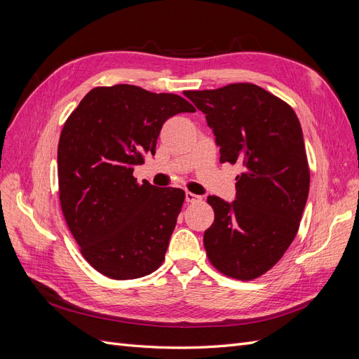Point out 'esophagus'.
<instances>
[{
    "mask_svg": "<svg viewBox=\"0 0 359 359\" xmlns=\"http://www.w3.org/2000/svg\"><path fill=\"white\" fill-rule=\"evenodd\" d=\"M186 201L189 203H194V202H201L202 201V196H199V194H194L191 191H186Z\"/></svg>",
    "mask_w": 359,
    "mask_h": 359,
    "instance_id": "obj_1",
    "label": "esophagus"
}]
</instances>
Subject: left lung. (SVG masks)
Masks as SVG:
<instances>
[{"instance_id": "left-lung-1", "label": "left lung", "mask_w": 359, "mask_h": 359, "mask_svg": "<svg viewBox=\"0 0 359 359\" xmlns=\"http://www.w3.org/2000/svg\"><path fill=\"white\" fill-rule=\"evenodd\" d=\"M184 94L205 114L220 161L244 169L235 201L208 196L215 219L203 233L206 255L220 273L253 280L285 255L306 208L310 170L299 119L253 83Z\"/></svg>"}]
</instances>
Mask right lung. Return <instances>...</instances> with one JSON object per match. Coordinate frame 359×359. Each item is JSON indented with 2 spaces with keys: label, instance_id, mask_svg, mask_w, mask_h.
Returning <instances> with one entry per match:
<instances>
[{
  "label": "right lung",
  "instance_id": "1",
  "mask_svg": "<svg viewBox=\"0 0 359 359\" xmlns=\"http://www.w3.org/2000/svg\"><path fill=\"white\" fill-rule=\"evenodd\" d=\"M196 112L177 94L135 85L97 86L67 118L58 144L64 219L88 264L114 280L148 276L165 260L186 198L181 189L137 184L166 119Z\"/></svg>",
  "mask_w": 359,
  "mask_h": 359
}]
</instances>
